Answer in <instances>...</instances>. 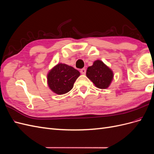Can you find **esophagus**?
<instances>
[{
	"instance_id": "34e87169",
	"label": "esophagus",
	"mask_w": 154,
	"mask_h": 154,
	"mask_svg": "<svg viewBox=\"0 0 154 154\" xmlns=\"http://www.w3.org/2000/svg\"><path fill=\"white\" fill-rule=\"evenodd\" d=\"M80 72L82 74H85L86 73V69L85 68H83L80 70Z\"/></svg>"
}]
</instances>
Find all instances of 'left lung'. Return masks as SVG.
I'll return each instance as SVG.
<instances>
[{"label":"left lung","mask_w":154,"mask_h":154,"mask_svg":"<svg viewBox=\"0 0 154 154\" xmlns=\"http://www.w3.org/2000/svg\"><path fill=\"white\" fill-rule=\"evenodd\" d=\"M86 75L95 86L101 89L108 88L113 80L112 70L101 60H96L92 66L87 68Z\"/></svg>","instance_id":"left-lung-1"}]
</instances>
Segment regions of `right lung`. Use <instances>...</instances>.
Masks as SVG:
<instances>
[{
	"label": "right lung",
	"instance_id": "right-lung-1",
	"mask_svg": "<svg viewBox=\"0 0 154 154\" xmlns=\"http://www.w3.org/2000/svg\"><path fill=\"white\" fill-rule=\"evenodd\" d=\"M80 73L67 64L58 63L48 74V83L50 89L57 94H63L71 91Z\"/></svg>",
	"mask_w": 154,
	"mask_h": 154
}]
</instances>
